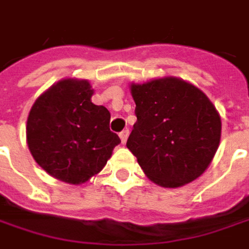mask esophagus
Segmentation results:
<instances>
[{
	"label": "esophagus",
	"instance_id": "1",
	"mask_svg": "<svg viewBox=\"0 0 249 249\" xmlns=\"http://www.w3.org/2000/svg\"><path fill=\"white\" fill-rule=\"evenodd\" d=\"M128 135H129V129H128V128H125L124 131H121V132H120V138H121V142H123V143L126 142Z\"/></svg>",
	"mask_w": 249,
	"mask_h": 249
}]
</instances>
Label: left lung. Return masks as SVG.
Here are the masks:
<instances>
[{
	"label": "left lung",
	"mask_w": 249,
	"mask_h": 249,
	"mask_svg": "<svg viewBox=\"0 0 249 249\" xmlns=\"http://www.w3.org/2000/svg\"><path fill=\"white\" fill-rule=\"evenodd\" d=\"M137 123L126 148L159 186L193 182L212 163L221 138V118L196 86L178 77L131 84Z\"/></svg>",
	"instance_id": "left-lung-1"
}]
</instances>
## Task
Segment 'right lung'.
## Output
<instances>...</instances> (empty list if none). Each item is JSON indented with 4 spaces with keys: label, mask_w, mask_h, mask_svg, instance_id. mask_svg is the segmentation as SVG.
I'll use <instances>...</instances> for the list:
<instances>
[{
    "label": "right lung",
    "mask_w": 249,
    "mask_h": 249,
    "mask_svg": "<svg viewBox=\"0 0 249 249\" xmlns=\"http://www.w3.org/2000/svg\"><path fill=\"white\" fill-rule=\"evenodd\" d=\"M87 80L63 79L37 97L26 121V142L51 176L81 184L106 166L121 142L110 131V111L91 103Z\"/></svg>",
    "instance_id": "add662e5"
}]
</instances>
